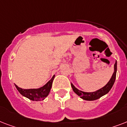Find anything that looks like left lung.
I'll use <instances>...</instances> for the list:
<instances>
[{"label": "left lung", "instance_id": "1", "mask_svg": "<svg viewBox=\"0 0 127 127\" xmlns=\"http://www.w3.org/2000/svg\"><path fill=\"white\" fill-rule=\"evenodd\" d=\"M117 61L115 62V63L114 64V72L113 73V75L111 78L109 80V81L107 83V84L103 86L101 88L99 89L95 92H82L81 90H79L78 89L76 88L72 83H71L72 88L74 92L79 95L80 97L82 99H83L84 100L87 101H94L96 100L97 99L100 98L101 97H102L103 95L107 94V93L110 91L111 88L113 87L114 82L115 81V78H116V74H117Z\"/></svg>", "mask_w": 127, "mask_h": 127}]
</instances>
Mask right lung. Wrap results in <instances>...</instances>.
<instances>
[{
    "mask_svg": "<svg viewBox=\"0 0 127 127\" xmlns=\"http://www.w3.org/2000/svg\"><path fill=\"white\" fill-rule=\"evenodd\" d=\"M55 75H53L52 78L47 83L45 84L43 86L37 89H22L15 84L19 92L23 96L26 97L27 98L30 99L32 101H41L45 99L46 97L49 94L51 89L52 87V84Z\"/></svg>",
    "mask_w": 127,
    "mask_h": 127,
    "instance_id": "add662e5",
    "label": "right lung"
}]
</instances>
